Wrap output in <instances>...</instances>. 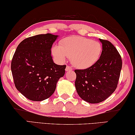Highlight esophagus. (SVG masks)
<instances>
[{"label": "esophagus", "instance_id": "34e87169", "mask_svg": "<svg viewBox=\"0 0 135 135\" xmlns=\"http://www.w3.org/2000/svg\"><path fill=\"white\" fill-rule=\"evenodd\" d=\"M65 70L67 71H71V70H72V68L70 67V66L67 65V67H66V68H65Z\"/></svg>", "mask_w": 135, "mask_h": 135}]
</instances>
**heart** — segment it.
Segmentation results:
<instances>
[{
  "label": "heart",
  "instance_id": "obj_1",
  "mask_svg": "<svg viewBox=\"0 0 135 135\" xmlns=\"http://www.w3.org/2000/svg\"><path fill=\"white\" fill-rule=\"evenodd\" d=\"M102 51L100 43L81 36H71L61 40L59 45L52 47V55L59 62H63L67 57L75 67L85 69L99 60Z\"/></svg>",
  "mask_w": 135,
  "mask_h": 135
}]
</instances>
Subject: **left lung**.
Here are the masks:
<instances>
[{"label": "left lung", "instance_id": "8db88e82", "mask_svg": "<svg viewBox=\"0 0 135 135\" xmlns=\"http://www.w3.org/2000/svg\"><path fill=\"white\" fill-rule=\"evenodd\" d=\"M101 55L94 65L84 70H75V86L79 97L91 104L104 101L117 87L122 59L115 47L108 40L100 39Z\"/></svg>", "mask_w": 135, "mask_h": 135}]
</instances>
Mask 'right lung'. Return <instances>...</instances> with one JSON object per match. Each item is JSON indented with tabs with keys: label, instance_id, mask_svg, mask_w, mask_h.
Listing matches in <instances>:
<instances>
[{
	"label": "right lung",
	"instance_id": "obj_1",
	"mask_svg": "<svg viewBox=\"0 0 135 135\" xmlns=\"http://www.w3.org/2000/svg\"><path fill=\"white\" fill-rule=\"evenodd\" d=\"M58 36L47 33L25 38L18 45L11 61V71L17 90L33 101L49 98L56 83L65 74V65L55 64L51 47Z\"/></svg>",
	"mask_w": 135,
	"mask_h": 135
}]
</instances>
